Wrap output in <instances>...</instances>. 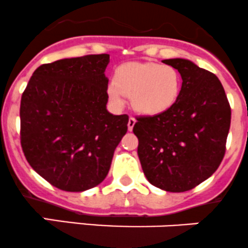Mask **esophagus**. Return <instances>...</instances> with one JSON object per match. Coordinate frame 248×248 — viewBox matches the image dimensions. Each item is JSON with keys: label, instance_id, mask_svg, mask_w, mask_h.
<instances>
[{"label": "esophagus", "instance_id": "1", "mask_svg": "<svg viewBox=\"0 0 248 248\" xmlns=\"http://www.w3.org/2000/svg\"><path fill=\"white\" fill-rule=\"evenodd\" d=\"M134 124H136V119L131 116V117H129V119H128V124H127V126H128L129 131H132V129H133Z\"/></svg>", "mask_w": 248, "mask_h": 248}]
</instances>
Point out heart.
<instances>
[{
	"mask_svg": "<svg viewBox=\"0 0 248 248\" xmlns=\"http://www.w3.org/2000/svg\"><path fill=\"white\" fill-rule=\"evenodd\" d=\"M182 78L174 66L158 63H127L116 71V78L108 83L107 92L112 104L121 108L126 97L144 116L167 112L180 94Z\"/></svg>",
	"mask_w": 248,
	"mask_h": 248,
	"instance_id": "b5f03b06",
	"label": "heart"
}]
</instances>
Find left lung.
Segmentation results:
<instances>
[{
    "instance_id": "8db88e82",
    "label": "left lung",
    "mask_w": 248,
    "mask_h": 248,
    "mask_svg": "<svg viewBox=\"0 0 248 248\" xmlns=\"http://www.w3.org/2000/svg\"><path fill=\"white\" fill-rule=\"evenodd\" d=\"M182 76L175 104L157 116L137 119L138 156L146 179L170 193H183L210 178L223 160L232 110L215 74L191 60H162Z\"/></svg>"
}]
</instances>
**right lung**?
<instances>
[{"label":"right lung","mask_w":248,"mask_h":248,"mask_svg":"<svg viewBox=\"0 0 248 248\" xmlns=\"http://www.w3.org/2000/svg\"><path fill=\"white\" fill-rule=\"evenodd\" d=\"M109 54L66 58L33 71L20 102L21 148L31 167L64 191L105 179L128 116L108 111Z\"/></svg>","instance_id":"right-lung-1"}]
</instances>
